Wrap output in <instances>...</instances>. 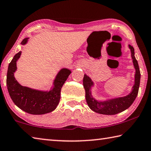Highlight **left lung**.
<instances>
[{
  "instance_id": "8db88e82",
  "label": "left lung",
  "mask_w": 151,
  "mask_h": 151,
  "mask_svg": "<svg viewBox=\"0 0 151 151\" xmlns=\"http://www.w3.org/2000/svg\"><path fill=\"white\" fill-rule=\"evenodd\" d=\"M131 53L134 67L135 68V84L132 91L129 94L124 97L114 98L106 101H98L92 97L91 94V87L94 85L88 76L84 75L83 86L86 92V100L89 108L96 113L104 115H115L127 109L131 106L138 94L139 84H140L141 73L138 62L135 57V51L133 46L129 45Z\"/></svg>"
}]
</instances>
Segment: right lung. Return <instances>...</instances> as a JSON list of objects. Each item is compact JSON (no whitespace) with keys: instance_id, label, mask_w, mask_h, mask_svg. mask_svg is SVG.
Returning <instances> with one entry per match:
<instances>
[{"instance_id":"obj_1","label":"right lung","mask_w":151,"mask_h":151,"mask_svg":"<svg viewBox=\"0 0 151 151\" xmlns=\"http://www.w3.org/2000/svg\"><path fill=\"white\" fill-rule=\"evenodd\" d=\"M28 37L21 42L25 45ZM22 51L16 54L8 68L6 85L11 99L19 108L27 113L34 115H41L53 111L59 104L61 98V90L67 81L71 71L68 68H62L56 76L53 82V88L49 91H41L19 84L14 76L17 69L16 61L20 58Z\"/></svg>"}]
</instances>
